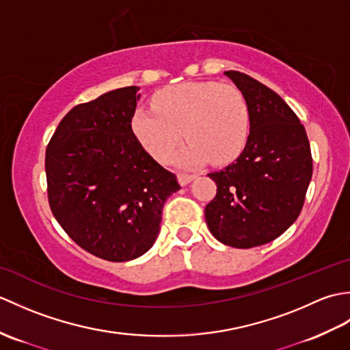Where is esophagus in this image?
<instances>
[{
  "instance_id": "1",
  "label": "esophagus",
  "mask_w": 350,
  "mask_h": 350,
  "mask_svg": "<svg viewBox=\"0 0 350 350\" xmlns=\"http://www.w3.org/2000/svg\"><path fill=\"white\" fill-rule=\"evenodd\" d=\"M196 174H188V173H180L179 174V182H180V185H188L189 182H192L196 179Z\"/></svg>"
}]
</instances>
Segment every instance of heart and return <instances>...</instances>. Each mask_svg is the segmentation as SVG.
Segmentation results:
<instances>
[{"label": "heart", "instance_id": "obj_1", "mask_svg": "<svg viewBox=\"0 0 350 350\" xmlns=\"http://www.w3.org/2000/svg\"><path fill=\"white\" fill-rule=\"evenodd\" d=\"M153 111L137 109L132 129L154 159L168 161L185 139L183 163L232 162L247 146L250 108L233 84L215 81L171 85L154 94Z\"/></svg>", "mask_w": 350, "mask_h": 350}]
</instances>
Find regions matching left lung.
Returning <instances> with one entry per match:
<instances>
[{
    "label": "left lung",
    "mask_w": 350,
    "mask_h": 350,
    "mask_svg": "<svg viewBox=\"0 0 350 350\" xmlns=\"http://www.w3.org/2000/svg\"><path fill=\"white\" fill-rule=\"evenodd\" d=\"M250 108V137L228 167L207 174L217 196L206 206L207 227L233 248L277 239L302 211L313 174L306 128L280 96L237 70L224 72Z\"/></svg>",
    "instance_id": "8db88e82"
}]
</instances>
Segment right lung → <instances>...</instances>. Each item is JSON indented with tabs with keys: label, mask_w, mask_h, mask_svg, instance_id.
I'll return each instance as SVG.
<instances>
[{
	"label": "right lung",
	"mask_w": 350,
	"mask_h": 350,
	"mask_svg": "<svg viewBox=\"0 0 350 350\" xmlns=\"http://www.w3.org/2000/svg\"><path fill=\"white\" fill-rule=\"evenodd\" d=\"M138 87L73 107L46 147L48 200L58 224L90 254L128 262L152 248L162 207L180 189L132 131Z\"/></svg>",
	"instance_id": "add662e5"
}]
</instances>
